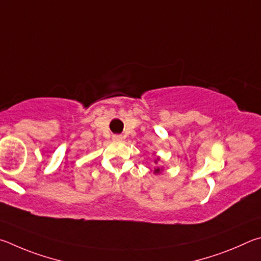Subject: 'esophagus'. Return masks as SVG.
<instances>
[{"label": "esophagus", "mask_w": 261, "mask_h": 261, "mask_svg": "<svg viewBox=\"0 0 261 261\" xmlns=\"http://www.w3.org/2000/svg\"><path fill=\"white\" fill-rule=\"evenodd\" d=\"M113 140L114 141H120L121 140V136L120 135H113Z\"/></svg>", "instance_id": "1"}]
</instances>
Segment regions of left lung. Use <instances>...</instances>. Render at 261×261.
Returning a JSON list of instances; mask_svg holds the SVG:
<instances>
[{
	"instance_id": "8db88e82",
	"label": "left lung",
	"mask_w": 261,
	"mask_h": 261,
	"mask_svg": "<svg viewBox=\"0 0 261 261\" xmlns=\"http://www.w3.org/2000/svg\"><path fill=\"white\" fill-rule=\"evenodd\" d=\"M157 161H159V159L157 158ZM157 161H154V163L157 164ZM163 171V168H159V167H157V168H154V172L153 173H156V174H159V173H161Z\"/></svg>"
}]
</instances>
